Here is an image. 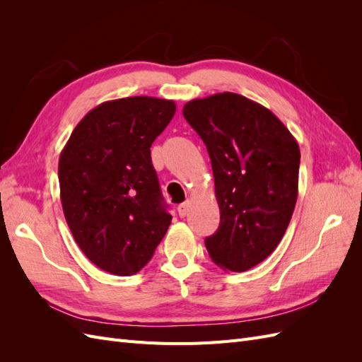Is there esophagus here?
I'll return each mask as SVG.
<instances>
[{"label": "esophagus", "mask_w": 362, "mask_h": 362, "mask_svg": "<svg viewBox=\"0 0 362 362\" xmlns=\"http://www.w3.org/2000/svg\"><path fill=\"white\" fill-rule=\"evenodd\" d=\"M189 206H190L189 202H182V204L178 205V214H180V217H185V216H187Z\"/></svg>", "instance_id": "1"}]
</instances>
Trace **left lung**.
Returning a JSON list of instances; mask_svg holds the SVG:
<instances>
[{
  "label": "left lung",
  "instance_id": "1",
  "mask_svg": "<svg viewBox=\"0 0 362 362\" xmlns=\"http://www.w3.org/2000/svg\"><path fill=\"white\" fill-rule=\"evenodd\" d=\"M211 160L221 225L205 238L218 267L246 272L276 249L291 221L299 184V145L269 108L233 92L182 108Z\"/></svg>",
  "mask_w": 362,
  "mask_h": 362
}]
</instances>
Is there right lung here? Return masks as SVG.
Listing matches in <instances>:
<instances>
[{
  "label": "right lung",
  "mask_w": 362,
  "mask_h": 362,
  "mask_svg": "<svg viewBox=\"0 0 362 362\" xmlns=\"http://www.w3.org/2000/svg\"><path fill=\"white\" fill-rule=\"evenodd\" d=\"M175 110L172 100L152 96L105 101L80 120L60 154L71 233L95 266L116 276L144 269L172 222L149 148Z\"/></svg>",
  "instance_id": "add662e5"
}]
</instances>
